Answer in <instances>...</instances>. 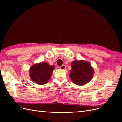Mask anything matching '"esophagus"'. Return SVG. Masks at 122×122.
I'll use <instances>...</instances> for the list:
<instances>
[{"label": "esophagus", "instance_id": "1", "mask_svg": "<svg viewBox=\"0 0 122 122\" xmlns=\"http://www.w3.org/2000/svg\"><path fill=\"white\" fill-rule=\"evenodd\" d=\"M59 68H60L61 69H66V66H65V65H61V66H59Z\"/></svg>", "mask_w": 122, "mask_h": 122}]
</instances>
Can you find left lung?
<instances>
[{
    "instance_id": "1",
    "label": "left lung",
    "mask_w": 122,
    "mask_h": 122,
    "mask_svg": "<svg viewBox=\"0 0 122 122\" xmlns=\"http://www.w3.org/2000/svg\"><path fill=\"white\" fill-rule=\"evenodd\" d=\"M71 66L72 69L69 76L73 83L82 85L91 81L94 70L90 63L84 61H75Z\"/></svg>"
}]
</instances>
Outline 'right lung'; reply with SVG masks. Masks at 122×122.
Listing matches in <instances>:
<instances>
[{
  "label": "right lung",
  "mask_w": 122,
  "mask_h": 122,
  "mask_svg": "<svg viewBox=\"0 0 122 122\" xmlns=\"http://www.w3.org/2000/svg\"><path fill=\"white\" fill-rule=\"evenodd\" d=\"M54 66L46 63L35 64L30 68L29 74L31 80L39 85L46 84L51 76Z\"/></svg>",
  "instance_id": "add662e5"
}]
</instances>
